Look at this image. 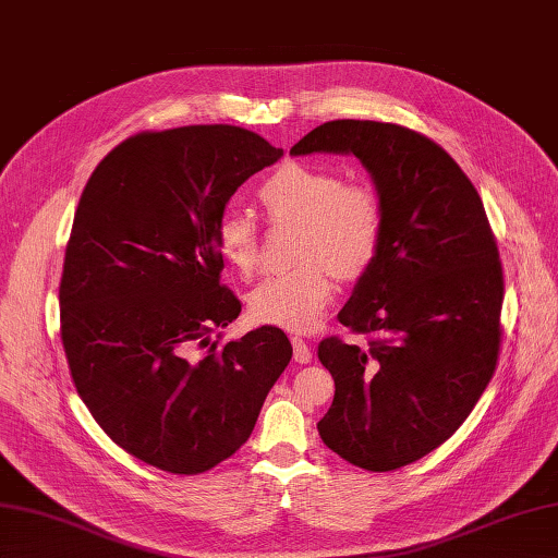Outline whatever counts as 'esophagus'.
<instances>
[{
	"mask_svg": "<svg viewBox=\"0 0 558 558\" xmlns=\"http://www.w3.org/2000/svg\"><path fill=\"white\" fill-rule=\"evenodd\" d=\"M292 349H294V361H296V364H308L311 356H314V352H311V347L302 338H292Z\"/></svg>",
	"mask_w": 558,
	"mask_h": 558,
	"instance_id": "esophagus-1",
	"label": "esophagus"
}]
</instances>
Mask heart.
Listing matches in <instances>:
<instances>
[{"label": "heart", "mask_w": 558, "mask_h": 558, "mask_svg": "<svg viewBox=\"0 0 558 558\" xmlns=\"http://www.w3.org/2000/svg\"><path fill=\"white\" fill-rule=\"evenodd\" d=\"M262 202L274 220L300 223L296 262L268 276L247 296L250 316L264 326L308 330L332 296V274L356 280L380 254L385 204L364 183H347L332 168L290 161L262 185ZM216 250L242 278L262 262L258 226L252 214L226 209L216 223Z\"/></svg>", "instance_id": "1"}]
</instances>
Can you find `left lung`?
Wrapping results in <instances>:
<instances>
[{"instance_id": "1", "label": "left lung", "mask_w": 558, "mask_h": 558, "mask_svg": "<svg viewBox=\"0 0 558 558\" xmlns=\"http://www.w3.org/2000/svg\"><path fill=\"white\" fill-rule=\"evenodd\" d=\"M354 154L385 204L375 264L338 314L368 347L326 338L335 399L326 447L366 471H397L459 430L499 356L504 278L481 194L449 154L395 123L328 121L290 149Z\"/></svg>"}]
</instances>
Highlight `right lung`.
Instances as JSON below:
<instances>
[{"label":"right lung","mask_w":558,"mask_h":558,"mask_svg":"<svg viewBox=\"0 0 558 558\" xmlns=\"http://www.w3.org/2000/svg\"><path fill=\"white\" fill-rule=\"evenodd\" d=\"M282 149L235 125L140 133L111 149L75 209L59 288L75 390L116 445L197 475L247 442L292 359L280 328L220 344L242 304L220 284L216 223Z\"/></svg>","instance_id":"1"}]
</instances>
